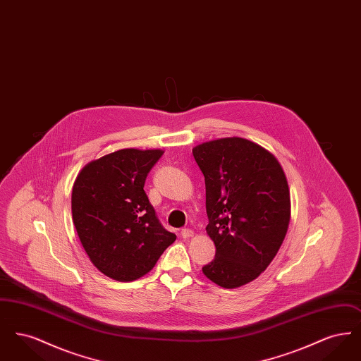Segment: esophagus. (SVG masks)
I'll return each instance as SVG.
<instances>
[{"label": "esophagus", "instance_id": "1", "mask_svg": "<svg viewBox=\"0 0 361 361\" xmlns=\"http://www.w3.org/2000/svg\"><path fill=\"white\" fill-rule=\"evenodd\" d=\"M181 237L183 238H190V237H193V231L189 230V228H183L181 230Z\"/></svg>", "mask_w": 361, "mask_h": 361}]
</instances>
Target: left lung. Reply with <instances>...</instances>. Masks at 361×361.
<instances>
[{"instance_id": "left-lung-1", "label": "left lung", "mask_w": 361, "mask_h": 361, "mask_svg": "<svg viewBox=\"0 0 361 361\" xmlns=\"http://www.w3.org/2000/svg\"><path fill=\"white\" fill-rule=\"evenodd\" d=\"M204 174L208 237L215 258L203 274L224 288L261 275L286 238L291 199L275 155L245 137H221L192 149Z\"/></svg>"}]
</instances>
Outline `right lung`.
<instances>
[{
    "label": "right lung",
    "instance_id": "add662e5",
    "mask_svg": "<svg viewBox=\"0 0 361 361\" xmlns=\"http://www.w3.org/2000/svg\"><path fill=\"white\" fill-rule=\"evenodd\" d=\"M161 149H121L90 161L71 190V215L92 264L116 281L149 274L176 240L143 190Z\"/></svg>",
    "mask_w": 361,
    "mask_h": 361
}]
</instances>
